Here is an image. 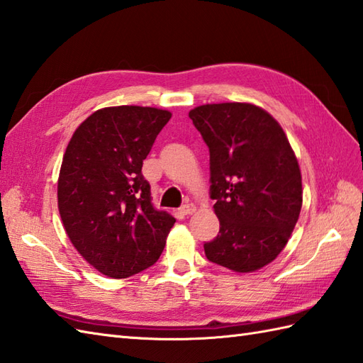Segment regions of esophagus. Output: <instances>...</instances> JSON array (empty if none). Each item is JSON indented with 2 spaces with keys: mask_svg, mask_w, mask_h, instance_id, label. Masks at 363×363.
<instances>
[{
  "mask_svg": "<svg viewBox=\"0 0 363 363\" xmlns=\"http://www.w3.org/2000/svg\"><path fill=\"white\" fill-rule=\"evenodd\" d=\"M195 211H196V206L194 203H186L184 206H181V209H179V212L182 215H190V213H194Z\"/></svg>",
  "mask_w": 363,
  "mask_h": 363,
  "instance_id": "1",
  "label": "esophagus"
}]
</instances>
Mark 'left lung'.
Instances as JSON below:
<instances>
[{
  "instance_id": "1",
  "label": "left lung",
  "mask_w": 363,
  "mask_h": 363,
  "mask_svg": "<svg viewBox=\"0 0 363 363\" xmlns=\"http://www.w3.org/2000/svg\"><path fill=\"white\" fill-rule=\"evenodd\" d=\"M211 152V198L220 233L206 257L251 273L285 248L303 206L295 152L281 125L250 103L198 106L189 112Z\"/></svg>"
}]
</instances>
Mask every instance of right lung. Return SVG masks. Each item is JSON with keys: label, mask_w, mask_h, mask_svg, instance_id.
Listing matches in <instances>:
<instances>
[{"label": "right lung", "mask_w": 363, "mask_h": 363, "mask_svg": "<svg viewBox=\"0 0 363 363\" xmlns=\"http://www.w3.org/2000/svg\"><path fill=\"white\" fill-rule=\"evenodd\" d=\"M172 113L156 107H104L68 143L57 206L70 242L89 264L115 279L154 265L174 225L154 209L143 160Z\"/></svg>", "instance_id": "obj_1"}]
</instances>
